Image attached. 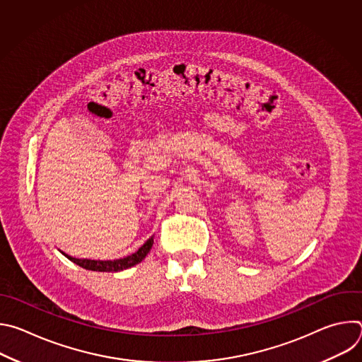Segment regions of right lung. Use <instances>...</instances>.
I'll return each mask as SVG.
<instances>
[{"mask_svg": "<svg viewBox=\"0 0 362 362\" xmlns=\"http://www.w3.org/2000/svg\"><path fill=\"white\" fill-rule=\"evenodd\" d=\"M153 246V236L148 238L140 247L139 250H136L134 253L122 257V259H115V261H93V259H77V257L69 256L64 252H62L64 256H67L71 262H74L76 265L88 269V271H97V272H119L127 268H132L134 265H137L139 262H141L146 255L150 252Z\"/></svg>", "mask_w": 362, "mask_h": 362, "instance_id": "1", "label": "right lung"}]
</instances>
